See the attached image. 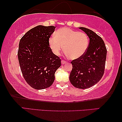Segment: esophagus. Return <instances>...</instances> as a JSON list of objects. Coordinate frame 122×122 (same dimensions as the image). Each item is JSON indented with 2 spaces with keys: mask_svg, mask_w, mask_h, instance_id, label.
Wrapping results in <instances>:
<instances>
[{
  "mask_svg": "<svg viewBox=\"0 0 122 122\" xmlns=\"http://www.w3.org/2000/svg\"><path fill=\"white\" fill-rule=\"evenodd\" d=\"M66 63H67L66 61H64V60H62V61H61V64H66Z\"/></svg>",
  "mask_w": 122,
  "mask_h": 122,
  "instance_id": "obj_1",
  "label": "esophagus"
}]
</instances>
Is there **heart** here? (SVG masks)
I'll use <instances>...</instances> for the list:
<instances>
[{"label":"heart","mask_w":122,"mask_h":122,"mask_svg":"<svg viewBox=\"0 0 122 122\" xmlns=\"http://www.w3.org/2000/svg\"><path fill=\"white\" fill-rule=\"evenodd\" d=\"M89 43V37L85 33L67 27L58 30L49 39V46L55 55H59L64 49L66 56L71 59L82 57L88 48Z\"/></svg>","instance_id":"heart-1"}]
</instances>
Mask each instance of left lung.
I'll list each match as a JSON object with an SVG mask.
<instances>
[{
	"label": "left lung",
	"mask_w": 122,
	"mask_h": 122,
	"mask_svg": "<svg viewBox=\"0 0 122 122\" xmlns=\"http://www.w3.org/2000/svg\"><path fill=\"white\" fill-rule=\"evenodd\" d=\"M90 39L86 51L82 57L71 61L72 70L70 81L78 89L89 88L97 84L104 72L107 50L101 37L91 30L79 27Z\"/></svg>",
	"instance_id": "8db88e82"
}]
</instances>
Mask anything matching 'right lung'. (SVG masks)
Here are the masks:
<instances>
[{"mask_svg": "<svg viewBox=\"0 0 122 122\" xmlns=\"http://www.w3.org/2000/svg\"><path fill=\"white\" fill-rule=\"evenodd\" d=\"M55 26L38 25L27 31L19 41L18 57L22 74L33 89H46L55 81L61 59L52 52L49 39Z\"/></svg>", "mask_w": 122, "mask_h": 122, "instance_id": "add662e5", "label": "right lung"}]
</instances>
